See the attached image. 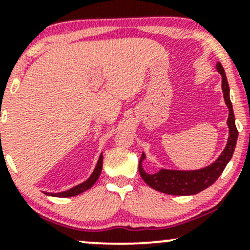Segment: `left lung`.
I'll list each match as a JSON object with an SVG mask.
<instances>
[{
    "label": "left lung",
    "instance_id": "1",
    "mask_svg": "<svg viewBox=\"0 0 250 250\" xmlns=\"http://www.w3.org/2000/svg\"><path fill=\"white\" fill-rule=\"evenodd\" d=\"M217 71L222 75V90L224 95V101L229 108V117H228V127H229V137H228L227 146L219 157L211 163L208 167L195 170H175V169H160L157 173L149 174L144 170L143 161L146 160V154H142L139 160V174L142 179L146 181L147 186L171 195H193L201 192L208 187H210L227 167L229 161L231 160L233 151H235L236 142H237L238 131L235 125V115L232 111V104L230 101V88L228 84L225 71L222 64L217 63Z\"/></svg>",
    "mask_w": 250,
    "mask_h": 250
}]
</instances>
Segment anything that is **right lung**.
Here are the masks:
<instances>
[{
    "instance_id": "right-lung-1",
    "label": "right lung",
    "mask_w": 250,
    "mask_h": 250,
    "mask_svg": "<svg viewBox=\"0 0 250 250\" xmlns=\"http://www.w3.org/2000/svg\"><path fill=\"white\" fill-rule=\"evenodd\" d=\"M103 160H104V156H103V154H101L100 157H99V160H98V163H96L95 168H94L92 175H90L89 178L85 180L84 182H82V184H80V185H77V186L72 187V188H70V189L63 190V192H60V193L45 192V194L51 195V197L68 198V197H75V195H79V194H81L82 192H84V190L89 189L90 187H92L93 185L95 184L96 180L99 179V176H100L101 170H103Z\"/></svg>"
}]
</instances>
